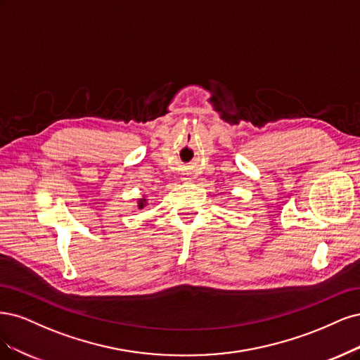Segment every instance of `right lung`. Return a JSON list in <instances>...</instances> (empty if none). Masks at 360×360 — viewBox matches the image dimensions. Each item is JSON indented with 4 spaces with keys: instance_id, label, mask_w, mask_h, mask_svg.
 <instances>
[{
    "instance_id": "1",
    "label": "right lung",
    "mask_w": 360,
    "mask_h": 360,
    "mask_svg": "<svg viewBox=\"0 0 360 360\" xmlns=\"http://www.w3.org/2000/svg\"><path fill=\"white\" fill-rule=\"evenodd\" d=\"M148 205V199L146 197H142V199H139V202H137V207L139 210H143V207Z\"/></svg>"
}]
</instances>
